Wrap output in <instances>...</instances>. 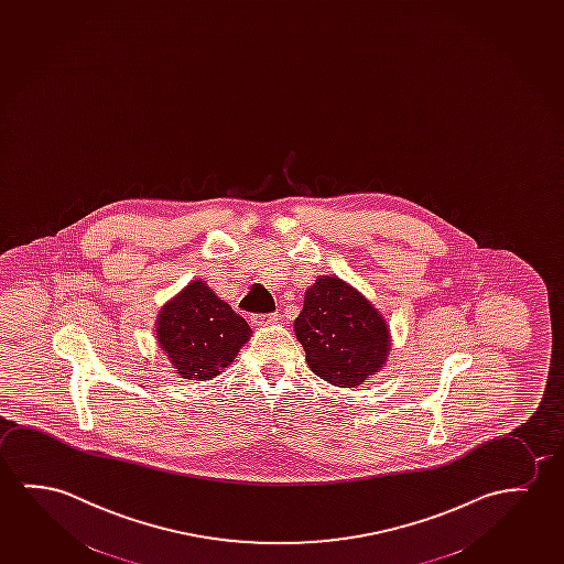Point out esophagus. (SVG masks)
Instances as JSON below:
<instances>
[{"label": "esophagus", "instance_id": "esophagus-1", "mask_svg": "<svg viewBox=\"0 0 564 564\" xmlns=\"http://www.w3.org/2000/svg\"><path fill=\"white\" fill-rule=\"evenodd\" d=\"M278 312H273V314H258V316H253V324L256 326H271V324H278Z\"/></svg>", "mask_w": 564, "mask_h": 564}]
</instances>
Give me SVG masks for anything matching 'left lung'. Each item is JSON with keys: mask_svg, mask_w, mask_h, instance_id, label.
<instances>
[{"mask_svg": "<svg viewBox=\"0 0 564 564\" xmlns=\"http://www.w3.org/2000/svg\"><path fill=\"white\" fill-rule=\"evenodd\" d=\"M294 334L314 375L337 388H355L384 367L390 327L355 286L319 275L306 291Z\"/></svg>", "mask_w": 564, "mask_h": 564, "instance_id": "8db88e82", "label": "left lung"}]
</instances>
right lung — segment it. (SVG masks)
<instances>
[{"instance_id": "add662e5", "label": "right lung", "mask_w": 564, "mask_h": 564, "mask_svg": "<svg viewBox=\"0 0 564 564\" xmlns=\"http://www.w3.org/2000/svg\"><path fill=\"white\" fill-rule=\"evenodd\" d=\"M156 341L180 378L212 380L237 357L252 329L196 279L164 304L156 318Z\"/></svg>"}]
</instances>
